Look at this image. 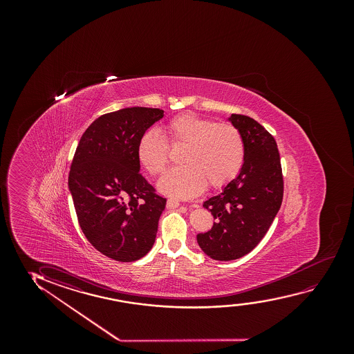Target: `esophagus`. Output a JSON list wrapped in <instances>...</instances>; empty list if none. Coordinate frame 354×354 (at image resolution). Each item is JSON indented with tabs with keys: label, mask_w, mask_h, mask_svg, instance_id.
<instances>
[{
	"label": "esophagus",
	"mask_w": 354,
	"mask_h": 354,
	"mask_svg": "<svg viewBox=\"0 0 354 354\" xmlns=\"http://www.w3.org/2000/svg\"><path fill=\"white\" fill-rule=\"evenodd\" d=\"M179 205V201H176V199L169 198L167 201V208L168 209L178 208Z\"/></svg>",
	"instance_id": "obj_1"
}]
</instances>
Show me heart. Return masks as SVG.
Masks as SVG:
<instances>
[{
    "mask_svg": "<svg viewBox=\"0 0 354 354\" xmlns=\"http://www.w3.org/2000/svg\"><path fill=\"white\" fill-rule=\"evenodd\" d=\"M170 147H184L183 167L160 180L158 189L175 198L201 194L207 183L221 187L242 169L245 147L242 134L231 123H214L194 113H183L162 127V136L147 131L136 146V158L150 175L165 173Z\"/></svg>",
    "mask_w": 354,
    "mask_h": 354,
    "instance_id": "heart-1",
    "label": "heart"
}]
</instances>
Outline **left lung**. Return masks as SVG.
Segmentation results:
<instances>
[{"instance_id":"1","label":"left lung","mask_w":354,"mask_h":354,"mask_svg":"<svg viewBox=\"0 0 354 354\" xmlns=\"http://www.w3.org/2000/svg\"><path fill=\"white\" fill-rule=\"evenodd\" d=\"M228 121L242 134L244 163L220 194L204 202L215 223L208 232L197 234L201 249L218 261L236 260L252 252L283 201L281 157L274 138L250 117L233 113Z\"/></svg>"}]
</instances>
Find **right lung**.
I'll return each mask as SVG.
<instances>
[{
	"instance_id": "right-lung-1",
	"label": "right lung",
	"mask_w": 354,
	"mask_h": 354,
	"mask_svg": "<svg viewBox=\"0 0 354 354\" xmlns=\"http://www.w3.org/2000/svg\"><path fill=\"white\" fill-rule=\"evenodd\" d=\"M165 111L127 107L97 118L83 133L68 174L82 232L112 260L136 261L150 252L167 199L140 174L136 146Z\"/></svg>"
}]
</instances>
